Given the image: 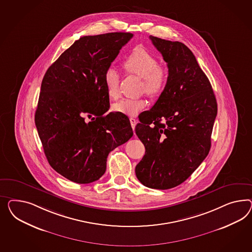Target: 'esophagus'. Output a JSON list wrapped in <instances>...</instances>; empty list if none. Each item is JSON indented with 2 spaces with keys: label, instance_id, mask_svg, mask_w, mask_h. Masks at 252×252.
Returning a JSON list of instances; mask_svg holds the SVG:
<instances>
[{
  "label": "esophagus",
  "instance_id": "esophagus-1",
  "mask_svg": "<svg viewBox=\"0 0 252 252\" xmlns=\"http://www.w3.org/2000/svg\"><path fill=\"white\" fill-rule=\"evenodd\" d=\"M130 123H131V126H132V128L133 130H135V127H136V120L134 118V117H130L129 118Z\"/></svg>",
  "mask_w": 252,
  "mask_h": 252
}]
</instances>
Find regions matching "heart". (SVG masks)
<instances>
[{"instance_id":"b5f03b06","label":"heart","mask_w":252,"mask_h":252,"mask_svg":"<svg viewBox=\"0 0 252 252\" xmlns=\"http://www.w3.org/2000/svg\"><path fill=\"white\" fill-rule=\"evenodd\" d=\"M126 72L142 78L141 91L150 96L159 95L166 87L168 74L165 68L158 66L156 58L143 48H136L123 62ZM106 93L110 98L116 99L119 94L120 73L114 66H110L103 75ZM147 106L145 98H124L114 103L113 111L126 116H134Z\"/></svg>"}]
</instances>
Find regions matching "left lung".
<instances>
[{
    "label": "left lung",
    "mask_w": 252,
    "mask_h": 252,
    "mask_svg": "<svg viewBox=\"0 0 252 252\" xmlns=\"http://www.w3.org/2000/svg\"><path fill=\"white\" fill-rule=\"evenodd\" d=\"M150 38L167 62L169 75L156 103L136 125L146 152L136 175L149 188L167 190L183 184L208 155L218 103L189 48L178 41Z\"/></svg>",
    "instance_id": "left-lung-1"
}]
</instances>
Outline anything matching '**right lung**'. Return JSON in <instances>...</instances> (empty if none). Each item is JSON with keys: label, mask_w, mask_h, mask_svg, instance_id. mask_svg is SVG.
<instances>
[{"label": "right lung", "mask_w": 252, "mask_h": 252, "mask_svg": "<svg viewBox=\"0 0 252 252\" xmlns=\"http://www.w3.org/2000/svg\"><path fill=\"white\" fill-rule=\"evenodd\" d=\"M131 33L85 35L48 68L34 123L48 163L76 184H91L106 170L108 154L133 136L129 119L109 113L105 70Z\"/></svg>", "instance_id": "obj_1"}]
</instances>
